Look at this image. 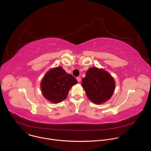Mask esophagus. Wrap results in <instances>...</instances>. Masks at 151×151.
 <instances>
[{"mask_svg": "<svg viewBox=\"0 0 151 151\" xmlns=\"http://www.w3.org/2000/svg\"><path fill=\"white\" fill-rule=\"evenodd\" d=\"M76 80L78 81V82H81V78H80V77H77V78H76Z\"/></svg>", "mask_w": 151, "mask_h": 151, "instance_id": "1", "label": "esophagus"}]
</instances>
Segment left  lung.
I'll use <instances>...</instances> for the list:
<instances>
[{
  "mask_svg": "<svg viewBox=\"0 0 151 151\" xmlns=\"http://www.w3.org/2000/svg\"><path fill=\"white\" fill-rule=\"evenodd\" d=\"M82 86L88 98L94 103L101 104L112 96L115 83L107 72L97 68H91L82 80Z\"/></svg>",
  "mask_w": 151,
  "mask_h": 151,
  "instance_id": "left-lung-1",
  "label": "left lung"
}]
</instances>
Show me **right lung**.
<instances>
[{
	"mask_svg": "<svg viewBox=\"0 0 151 151\" xmlns=\"http://www.w3.org/2000/svg\"><path fill=\"white\" fill-rule=\"evenodd\" d=\"M78 81L61 67L49 70L41 82L43 96L49 101L58 103L65 99L70 88Z\"/></svg>",
	"mask_w": 151,
	"mask_h": 151,
	"instance_id": "obj_1",
	"label": "right lung"
}]
</instances>
